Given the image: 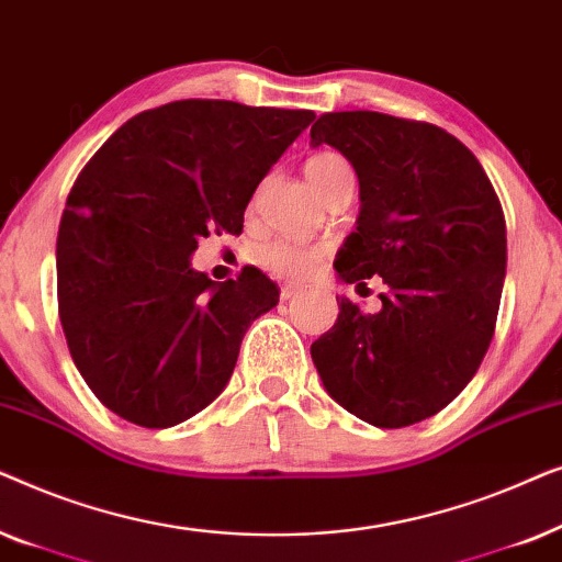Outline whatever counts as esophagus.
<instances>
[{
  "instance_id": "esophagus-1",
  "label": "esophagus",
  "mask_w": 562,
  "mask_h": 562,
  "mask_svg": "<svg viewBox=\"0 0 562 562\" xmlns=\"http://www.w3.org/2000/svg\"><path fill=\"white\" fill-rule=\"evenodd\" d=\"M299 294H304L302 283H283V286H281V299H283V302H289V299H294Z\"/></svg>"
}]
</instances>
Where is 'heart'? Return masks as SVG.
I'll use <instances>...</instances> for the list:
<instances>
[{"label": "heart", "mask_w": 562, "mask_h": 562, "mask_svg": "<svg viewBox=\"0 0 562 562\" xmlns=\"http://www.w3.org/2000/svg\"><path fill=\"white\" fill-rule=\"evenodd\" d=\"M348 160L337 153H317L306 160V179L312 181L314 189H319L327 179H333L335 173L348 171ZM322 248L319 245L289 240V237H279V240L263 243L256 250L258 266H263L266 271L276 276H283V279H296V276L310 273L314 266L319 263Z\"/></svg>", "instance_id": "1"}]
</instances>
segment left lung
I'll list each match as a JSON object with an SVG mask.
<instances>
[{"instance_id": "1", "label": "left lung", "mask_w": 562, "mask_h": 562, "mask_svg": "<svg viewBox=\"0 0 562 562\" xmlns=\"http://www.w3.org/2000/svg\"><path fill=\"white\" fill-rule=\"evenodd\" d=\"M356 168L360 214L337 250L345 283L381 276L366 314L337 299L335 327L312 342L327 394L373 427H409L445 409L486 356L506 276V222L479 158L427 122L329 112L312 148Z\"/></svg>"}]
</instances>
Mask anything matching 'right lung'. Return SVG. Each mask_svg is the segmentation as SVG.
Masks as SVG:
<instances>
[{
  "label": "right lung",
  "instance_id": "obj_1",
  "mask_svg": "<svg viewBox=\"0 0 562 562\" xmlns=\"http://www.w3.org/2000/svg\"><path fill=\"white\" fill-rule=\"evenodd\" d=\"M312 120L183 99L127 120L79 173L58 227V314L76 368L117 417L166 429L227 386L279 286L258 268L217 283L191 256L212 229L243 233L252 191Z\"/></svg>",
  "mask_w": 562,
  "mask_h": 562
}]
</instances>
